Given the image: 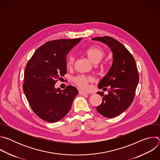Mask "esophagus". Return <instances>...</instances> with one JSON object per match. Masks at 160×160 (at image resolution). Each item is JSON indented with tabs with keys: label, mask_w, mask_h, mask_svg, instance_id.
I'll list each match as a JSON object with an SVG mask.
<instances>
[{
	"label": "esophagus",
	"mask_w": 160,
	"mask_h": 160,
	"mask_svg": "<svg viewBox=\"0 0 160 160\" xmlns=\"http://www.w3.org/2000/svg\"><path fill=\"white\" fill-rule=\"evenodd\" d=\"M78 93H79V94H80V95H83V96H85V95H87V94H88L87 93H86V92H83V91H82V90H79V91H78Z\"/></svg>",
	"instance_id": "34e87169"
}]
</instances>
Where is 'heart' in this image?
Listing matches in <instances>:
<instances>
[{
  "mask_svg": "<svg viewBox=\"0 0 160 160\" xmlns=\"http://www.w3.org/2000/svg\"><path fill=\"white\" fill-rule=\"evenodd\" d=\"M84 52L87 56L88 59L94 63L99 62L105 55V52L102 48L96 45H92L86 48ZM75 62V58L73 56H70L66 60V67L72 68ZM74 83L80 88L87 90L88 88V83L92 82V78L89 76L80 75L75 77L73 79Z\"/></svg>",
  "mask_w": 160,
  "mask_h": 160,
  "instance_id": "obj_1",
  "label": "heart"
}]
</instances>
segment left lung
Instances as JSON below:
<instances>
[{
    "label": "left lung",
    "instance_id": "8db88e82",
    "mask_svg": "<svg viewBox=\"0 0 160 160\" xmlns=\"http://www.w3.org/2000/svg\"><path fill=\"white\" fill-rule=\"evenodd\" d=\"M92 40L106 43L112 53L111 67L98 85L100 89L108 87V94L98 92L103 98L102 103L96 109L102 116L114 118L125 111L134 99L139 80L138 68L130 52L116 39L105 36Z\"/></svg>",
    "mask_w": 160,
    "mask_h": 160
}]
</instances>
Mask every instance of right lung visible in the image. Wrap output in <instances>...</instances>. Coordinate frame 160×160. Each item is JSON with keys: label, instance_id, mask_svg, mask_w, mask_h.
<instances>
[{"label": "right lung", "instance_id": "add662e5", "mask_svg": "<svg viewBox=\"0 0 160 160\" xmlns=\"http://www.w3.org/2000/svg\"><path fill=\"white\" fill-rule=\"evenodd\" d=\"M82 38L58 39L38 48L27 64L22 89L28 103L42 120L54 123L64 118L78 94L77 88L55 84L67 72L66 57Z\"/></svg>", "mask_w": 160, "mask_h": 160}]
</instances>
